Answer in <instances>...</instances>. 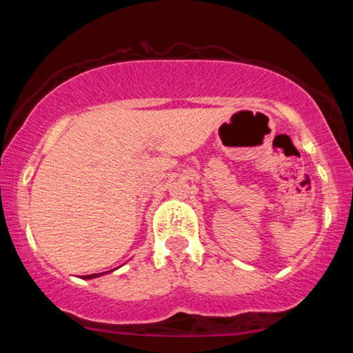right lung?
<instances>
[{
  "instance_id": "right-lung-1",
  "label": "right lung",
  "mask_w": 353,
  "mask_h": 353,
  "mask_svg": "<svg viewBox=\"0 0 353 353\" xmlns=\"http://www.w3.org/2000/svg\"><path fill=\"white\" fill-rule=\"evenodd\" d=\"M99 275H103V274H91V275H84L83 279H94V277H99Z\"/></svg>"
}]
</instances>
